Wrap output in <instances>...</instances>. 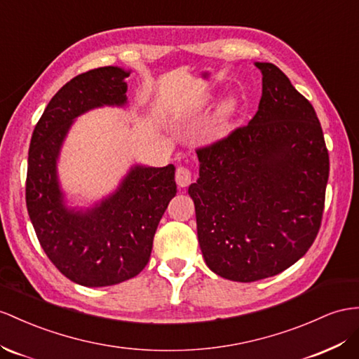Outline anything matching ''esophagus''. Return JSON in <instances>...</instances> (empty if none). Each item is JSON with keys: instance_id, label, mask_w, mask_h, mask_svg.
<instances>
[{"instance_id": "34e87169", "label": "esophagus", "mask_w": 359, "mask_h": 359, "mask_svg": "<svg viewBox=\"0 0 359 359\" xmlns=\"http://www.w3.org/2000/svg\"><path fill=\"white\" fill-rule=\"evenodd\" d=\"M191 182H192L191 171L188 168H185V167L177 168V171H176V183H177V187L179 188H187V187L191 185Z\"/></svg>"}]
</instances>
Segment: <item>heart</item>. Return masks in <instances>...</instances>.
<instances>
[{"mask_svg":"<svg viewBox=\"0 0 359 359\" xmlns=\"http://www.w3.org/2000/svg\"><path fill=\"white\" fill-rule=\"evenodd\" d=\"M236 107H238V101L233 97L226 98L222 103V106H219V116L223 119H227L229 116H232L235 114Z\"/></svg>","mask_w":359,"mask_h":359,"instance_id":"1","label":"heart"}]
</instances>
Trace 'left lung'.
Here are the masks:
<instances>
[{
  "label": "left lung",
  "mask_w": 359,
  "mask_h": 359,
  "mask_svg": "<svg viewBox=\"0 0 359 359\" xmlns=\"http://www.w3.org/2000/svg\"><path fill=\"white\" fill-rule=\"evenodd\" d=\"M262 97L250 123L197 150L188 194L208 267L255 282L287 270L318 233L329 154L314 107L283 72L256 62Z\"/></svg>",
  "instance_id": "obj_1"
}]
</instances>
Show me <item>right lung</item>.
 I'll return each instance as SVG.
<instances>
[{
    "instance_id": "1",
    "label": "right lung",
    "mask_w": 359,
    "mask_h": 359,
    "mask_svg": "<svg viewBox=\"0 0 359 359\" xmlns=\"http://www.w3.org/2000/svg\"><path fill=\"white\" fill-rule=\"evenodd\" d=\"M128 76L103 67L69 80L45 107L30 142L25 201L36 236L57 270L83 287L116 285L144 270L177 192L171 163H135L114 192L88 208L69 206L60 187L57 161L76 118L103 106L124 107Z\"/></svg>"
}]
</instances>
